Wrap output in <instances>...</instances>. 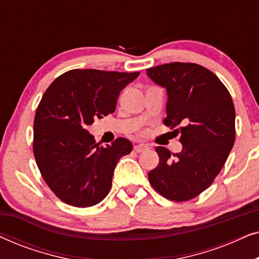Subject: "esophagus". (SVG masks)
Instances as JSON below:
<instances>
[{
    "mask_svg": "<svg viewBox=\"0 0 259 259\" xmlns=\"http://www.w3.org/2000/svg\"><path fill=\"white\" fill-rule=\"evenodd\" d=\"M147 148H148V147L146 146V145H144V144H138V145H136V146L133 147V150L136 151V152H138V153H140V152L146 151Z\"/></svg>",
    "mask_w": 259,
    "mask_h": 259,
    "instance_id": "1",
    "label": "esophagus"
}]
</instances>
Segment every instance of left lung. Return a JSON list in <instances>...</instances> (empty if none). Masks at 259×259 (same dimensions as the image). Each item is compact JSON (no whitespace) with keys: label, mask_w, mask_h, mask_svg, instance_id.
Wrapping results in <instances>:
<instances>
[{"label":"left lung","mask_w":259,"mask_h":259,"mask_svg":"<svg viewBox=\"0 0 259 259\" xmlns=\"http://www.w3.org/2000/svg\"><path fill=\"white\" fill-rule=\"evenodd\" d=\"M147 75L167 91L164 125L180 136L183 150L155 148L159 164L151 185L173 201L193 199L211 186L235 144V106L228 88L205 67L171 62L148 68Z\"/></svg>","instance_id":"left-lung-1"}]
</instances>
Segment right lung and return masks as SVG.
I'll list each match as a JSON object with an SVG mask.
<instances>
[{"instance_id":"right-lung-1","label":"right lung","mask_w":259,"mask_h":259,"mask_svg":"<svg viewBox=\"0 0 259 259\" xmlns=\"http://www.w3.org/2000/svg\"><path fill=\"white\" fill-rule=\"evenodd\" d=\"M139 74L72 69L45 92L34 119V157L46 184L63 203L93 206L111 191L115 166L132 144L118 138L100 146L86 127L112 114L120 91Z\"/></svg>"}]
</instances>
